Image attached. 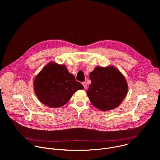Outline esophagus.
Wrapping results in <instances>:
<instances>
[{
  "label": "esophagus",
  "instance_id": "34e87169",
  "mask_svg": "<svg viewBox=\"0 0 160 160\" xmlns=\"http://www.w3.org/2000/svg\"><path fill=\"white\" fill-rule=\"evenodd\" d=\"M82 85H83V86L84 87V88H87V83H86L85 82H82Z\"/></svg>",
  "mask_w": 160,
  "mask_h": 160
}]
</instances>
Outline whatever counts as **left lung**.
<instances>
[{"label": "left lung", "instance_id": "left-lung-1", "mask_svg": "<svg viewBox=\"0 0 160 160\" xmlns=\"http://www.w3.org/2000/svg\"><path fill=\"white\" fill-rule=\"evenodd\" d=\"M91 83L87 94L92 105L101 111L117 108L126 97L128 85L114 67H96L90 74Z\"/></svg>", "mask_w": 160, "mask_h": 160}]
</instances>
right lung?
<instances>
[{"label": "right lung", "instance_id": "1", "mask_svg": "<svg viewBox=\"0 0 160 160\" xmlns=\"http://www.w3.org/2000/svg\"><path fill=\"white\" fill-rule=\"evenodd\" d=\"M33 85L40 101L51 108L62 106L77 90L84 88L64 65L54 62L43 68L34 80Z\"/></svg>", "mask_w": 160, "mask_h": 160}]
</instances>
